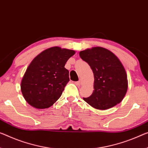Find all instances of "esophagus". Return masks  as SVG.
Masks as SVG:
<instances>
[{
	"label": "esophagus",
	"mask_w": 148,
	"mask_h": 148,
	"mask_svg": "<svg viewBox=\"0 0 148 148\" xmlns=\"http://www.w3.org/2000/svg\"><path fill=\"white\" fill-rule=\"evenodd\" d=\"M75 85H77V86H81V81H79L75 82Z\"/></svg>",
	"instance_id": "34e87169"
}]
</instances>
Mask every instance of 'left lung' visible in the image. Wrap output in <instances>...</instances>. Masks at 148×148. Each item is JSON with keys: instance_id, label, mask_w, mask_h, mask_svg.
<instances>
[{"instance_id": "1", "label": "left lung", "mask_w": 148, "mask_h": 148, "mask_svg": "<svg viewBox=\"0 0 148 148\" xmlns=\"http://www.w3.org/2000/svg\"><path fill=\"white\" fill-rule=\"evenodd\" d=\"M94 75V90L85 102L98 110H106L120 103L128 90L127 74L123 65L112 51L93 47L79 52Z\"/></svg>"}]
</instances>
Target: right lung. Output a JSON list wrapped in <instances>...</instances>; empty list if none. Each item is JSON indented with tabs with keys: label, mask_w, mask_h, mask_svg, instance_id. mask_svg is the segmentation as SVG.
<instances>
[{
	"label": "right lung",
	"mask_w": 148,
	"mask_h": 148,
	"mask_svg": "<svg viewBox=\"0 0 148 148\" xmlns=\"http://www.w3.org/2000/svg\"><path fill=\"white\" fill-rule=\"evenodd\" d=\"M75 53L71 49L52 47L32 61L20 85L22 95L29 105L38 109L47 108L60 99L69 81L65 65Z\"/></svg>",
	"instance_id": "add662e5"
}]
</instances>
